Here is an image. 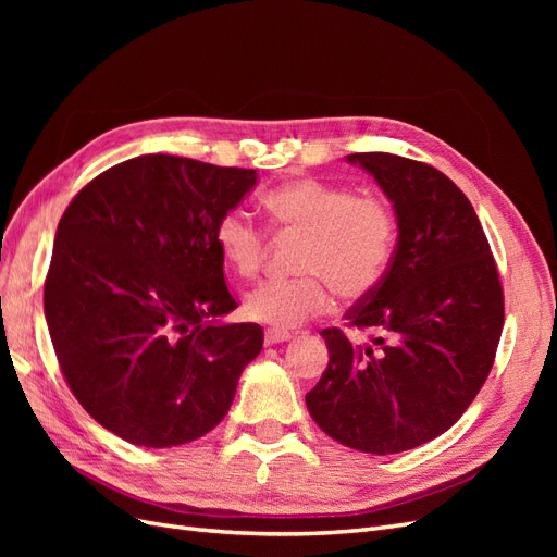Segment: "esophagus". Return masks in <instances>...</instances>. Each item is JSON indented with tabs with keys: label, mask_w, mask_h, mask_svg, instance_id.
<instances>
[{
	"label": "esophagus",
	"mask_w": 557,
	"mask_h": 557,
	"mask_svg": "<svg viewBox=\"0 0 557 557\" xmlns=\"http://www.w3.org/2000/svg\"><path fill=\"white\" fill-rule=\"evenodd\" d=\"M290 336H293L290 332L269 327V330L264 332V344H267V346H274V344H283V342H290Z\"/></svg>",
	"instance_id": "34e87169"
}]
</instances>
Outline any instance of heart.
I'll return each mask as SVG.
<instances>
[{
    "label": "heart",
    "mask_w": 557,
    "mask_h": 557,
    "mask_svg": "<svg viewBox=\"0 0 557 557\" xmlns=\"http://www.w3.org/2000/svg\"><path fill=\"white\" fill-rule=\"evenodd\" d=\"M262 205L276 225L305 232L307 242L297 262L305 274L264 281L246 295L244 311L256 323L293 330L323 313L332 290L362 299L385 276L397 242V221L385 199L356 195L339 183L295 178L269 190ZM213 239L239 276L260 272L264 232L242 207L221 213Z\"/></svg>",
    "instance_id": "heart-1"
}]
</instances>
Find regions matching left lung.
<instances>
[{
	"instance_id": "8db88e82",
	"label": "left lung",
	"mask_w": 557,
	"mask_h": 557,
	"mask_svg": "<svg viewBox=\"0 0 557 557\" xmlns=\"http://www.w3.org/2000/svg\"><path fill=\"white\" fill-rule=\"evenodd\" d=\"M346 162L374 176L397 218V246L376 288L346 318L372 344L323 330L330 362L307 409L334 442L393 455L444 434L485 383L504 295L474 207L430 164L391 153Z\"/></svg>"
}]
</instances>
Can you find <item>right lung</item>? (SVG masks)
Here are the masks:
<instances>
[{"instance_id":"add662e5","label":"right lung","mask_w":557,"mask_h":557,"mask_svg":"<svg viewBox=\"0 0 557 557\" xmlns=\"http://www.w3.org/2000/svg\"><path fill=\"white\" fill-rule=\"evenodd\" d=\"M256 170L150 153L92 178L60 218L44 313L62 374L99 425L146 448L199 440L232 407L262 327L237 309L213 230Z\"/></svg>"}]
</instances>
